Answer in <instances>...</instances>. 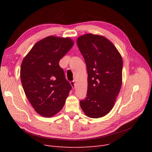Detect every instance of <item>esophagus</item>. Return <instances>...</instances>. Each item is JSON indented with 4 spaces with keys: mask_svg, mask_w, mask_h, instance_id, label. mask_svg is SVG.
<instances>
[{
    "mask_svg": "<svg viewBox=\"0 0 152 152\" xmlns=\"http://www.w3.org/2000/svg\"><path fill=\"white\" fill-rule=\"evenodd\" d=\"M70 84H71V85L72 87H73V89H75V86H76V84H75V82L74 81H71Z\"/></svg>",
    "mask_w": 152,
    "mask_h": 152,
    "instance_id": "34e87169",
    "label": "esophagus"
}]
</instances>
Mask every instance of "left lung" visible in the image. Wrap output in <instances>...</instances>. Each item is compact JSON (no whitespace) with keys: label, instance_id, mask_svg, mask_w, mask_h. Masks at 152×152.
Here are the masks:
<instances>
[{"label":"left lung","instance_id":"obj_1","mask_svg":"<svg viewBox=\"0 0 152 152\" xmlns=\"http://www.w3.org/2000/svg\"><path fill=\"white\" fill-rule=\"evenodd\" d=\"M77 45L85 60L87 74L86 97L80 100L84 113L98 118L113 108L122 84L123 59L106 37L87 34L79 37Z\"/></svg>","mask_w":152,"mask_h":152}]
</instances>
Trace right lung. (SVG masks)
Instances as JSON below:
<instances>
[{
	"label": "right lung",
	"instance_id": "1",
	"mask_svg": "<svg viewBox=\"0 0 152 152\" xmlns=\"http://www.w3.org/2000/svg\"><path fill=\"white\" fill-rule=\"evenodd\" d=\"M73 44L69 37H47L37 42L22 61L23 88L35 111L44 117L58 113L72 89L59 61Z\"/></svg>",
	"mask_w": 152,
	"mask_h": 152
}]
</instances>
